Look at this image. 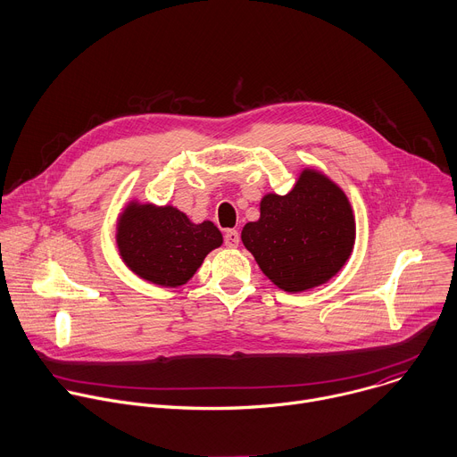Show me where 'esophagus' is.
I'll return each mask as SVG.
<instances>
[{"label":"esophagus","mask_w":457,"mask_h":457,"mask_svg":"<svg viewBox=\"0 0 457 457\" xmlns=\"http://www.w3.org/2000/svg\"><path fill=\"white\" fill-rule=\"evenodd\" d=\"M238 242H240V235L237 229H228L226 235H224V244L226 247H238Z\"/></svg>","instance_id":"esophagus-1"}]
</instances>
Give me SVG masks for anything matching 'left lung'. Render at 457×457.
Segmentation results:
<instances>
[{"mask_svg": "<svg viewBox=\"0 0 457 457\" xmlns=\"http://www.w3.org/2000/svg\"><path fill=\"white\" fill-rule=\"evenodd\" d=\"M242 242L276 287L301 292L327 283L348 262L355 219L346 194L305 169L287 195H263L260 219L244 226Z\"/></svg>", "mask_w": 457, "mask_h": 457, "instance_id": "obj_1", "label": "left lung"}]
</instances>
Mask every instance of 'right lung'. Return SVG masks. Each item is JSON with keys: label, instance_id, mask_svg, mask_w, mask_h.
<instances>
[{"label": "right lung", "instance_id": "right-lung-1", "mask_svg": "<svg viewBox=\"0 0 457 457\" xmlns=\"http://www.w3.org/2000/svg\"><path fill=\"white\" fill-rule=\"evenodd\" d=\"M116 245L125 265L141 279L181 287L206 254L222 245V233L210 220L194 224L174 206L130 201L118 219Z\"/></svg>", "mask_w": 457, "mask_h": 457}]
</instances>
